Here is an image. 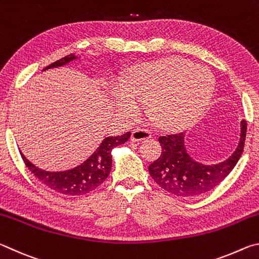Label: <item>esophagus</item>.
Segmentation results:
<instances>
[{
    "mask_svg": "<svg viewBox=\"0 0 259 259\" xmlns=\"http://www.w3.org/2000/svg\"><path fill=\"white\" fill-rule=\"evenodd\" d=\"M148 138H151L150 131H147L145 129H140V128L135 129L133 133H131V137H130V139L133 140V142H142V140H145Z\"/></svg>",
    "mask_w": 259,
    "mask_h": 259,
    "instance_id": "esophagus-1",
    "label": "esophagus"
}]
</instances>
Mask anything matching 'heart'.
Wrapping results in <instances>:
<instances>
[{"label":"heart","mask_w":259,"mask_h":259,"mask_svg":"<svg viewBox=\"0 0 259 259\" xmlns=\"http://www.w3.org/2000/svg\"><path fill=\"white\" fill-rule=\"evenodd\" d=\"M213 91L214 77L208 68L183 58H166L137 65L124 83H114L112 96L124 119H139L148 103L157 124L178 130L200 119Z\"/></svg>","instance_id":"heart-1"}]
</instances>
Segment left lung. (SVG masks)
Masks as SVG:
<instances>
[{
  "mask_svg": "<svg viewBox=\"0 0 259 259\" xmlns=\"http://www.w3.org/2000/svg\"><path fill=\"white\" fill-rule=\"evenodd\" d=\"M247 122L241 121L239 145L229 159L217 164H202L188 154L184 144V133L161 136L162 152L157 160L148 165L154 182L174 195L195 196L213 190L226 178L243 152Z\"/></svg>",
  "mask_w": 259,
  "mask_h": 259,
  "instance_id": "left-lung-1",
  "label": "left lung"
}]
</instances>
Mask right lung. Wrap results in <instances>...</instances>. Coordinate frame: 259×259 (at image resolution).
<instances>
[{"mask_svg":"<svg viewBox=\"0 0 259 259\" xmlns=\"http://www.w3.org/2000/svg\"><path fill=\"white\" fill-rule=\"evenodd\" d=\"M76 58L77 57L75 55L71 54L64 57L63 59L50 64L43 71L63 66ZM130 133H126L122 136H116V137H113V136L106 137L97 150L94 152V154L88 157L83 163L71 170H65V171H47L29 162L21 152L20 155L29 171H32L38 181L51 190L64 195H84L97 188L108 177L112 168V150L117 145L124 144L130 138Z\"/></svg>","mask_w":259,"mask_h":259,"instance_id":"add662e5","label":"right lung"}]
</instances>
